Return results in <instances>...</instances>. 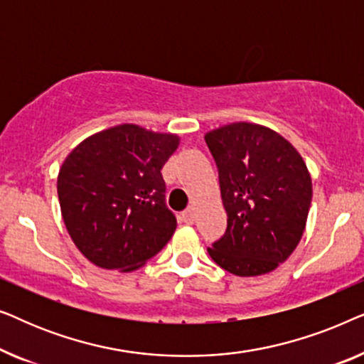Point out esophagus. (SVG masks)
<instances>
[{"instance_id":"1","label":"esophagus","mask_w":364,"mask_h":364,"mask_svg":"<svg viewBox=\"0 0 364 364\" xmlns=\"http://www.w3.org/2000/svg\"><path fill=\"white\" fill-rule=\"evenodd\" d=\"M181 218H182L183 223H187V225H192V223L196 222V208L188 207L187 210H183L181 213Z\"/></svg>"}]
</instances>
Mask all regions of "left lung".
Segmentation results:
<instances>
[{
  "label": "left lung",
  "instance_id": "left-lung-1",
  "mask_svg": "<svg viewBox=\"0 0 364 364\" xmlns=\"http://www.w3.org/2000/svg\"><path fill=\"white\" fill-rule=\"evenodd\" d=\"M215 159L227 230L207 248L237 277L273 272L301 240L311 177L285 137L260 124L233 122L205 134Z\"/></svg>",
  "mask_w": 364,
  "mask_h": 364
}]
</instances>
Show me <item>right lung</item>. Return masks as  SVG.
I'll return each mask as SVG.
<instances>
[{"instance_id": "add662e5", "label": "right lung", "mask_w": 364, "mask_h": 364, "mask_svg": "<svg viewBox=\"0 0 364 364\" xmlns=\"http://www.w3.org/2000/svg\"><path fill=\"white\" fill-rule=\"evenodd\" d=\"M176 134L121 124L71 151L58 176L64 225L96 267L132 272L162 250L177 227L166 205L162 167Z\"/></svg>"}]
</instances>
